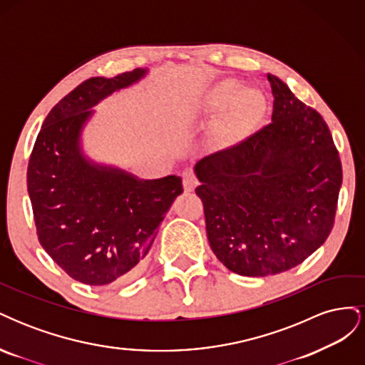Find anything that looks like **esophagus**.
<instances>
[{"instance_id": "1", "label": "esophagus", "mask_w": 365, "mask_h": 365, "mask_svg": "<svg viewBox=\"0 0 365 365\" xmlns=\"http://www.w3.org/2000/svg\"><path fill=\"white\" fill-rule=\"evenodd\" d=\"M182 185L185 192H192L195 187L197 185V178L192 170H185L182 172Z\"/></svg>"}]
</instances>
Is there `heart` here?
<instances>
[{"label": "heart", "instance_id": "heart-1", "mask_svg": "<svg viewBox=\"0 0 365 365\" xmlns=\"http://www.w3.org/2000/svg\"><path fill=\"white\" fill-rule=\"evenodd\" d=\"M235 101H237V102H240V103H244V105H248V106H259V102L257 104L255 103V102L257 101L256 94H254L252 91H248V90L236 91Z\"/></svg>", "mask_w": 365, "mask_h": 365}]
</instances>
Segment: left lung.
<instances>
[{
    "label": "left lung",
    "mask_w": 365,
    "mask_h": 365,
    "mask_svg": "<svg viewBox=\"0 0 365 365\" xmlns=\"http://www.w3.org/2000/svg\"><path fill=\"white\" fill-rule=\"evenodd\" d=\"M271 123L195 165L207 237L247 277L295 268L334 228L342 168L324 118L268 74Z\"/></svg>",
    "instance_id": "left-lung-1"
}]
</instances>
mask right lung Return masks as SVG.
Segmentation results:
<instances>
[{"mask_svg":"<svg viewBox=\"0 0 365 365\" xmlns=\"http://www.w3.org/2000/svg\"><path fill=\"white\" fill-rule=\"evenodd\" d=\"M146 71L91 77L74 88L43 120L29 160L27 190L39 244L85 284H115L137 275L161 220L182 193L180 176L138 180L88 161L81 150L91 108Z\"/></svg>","mask_w":365,"mask_h":365,"instance_id":"1","label":"right lung"}]
</instances>
